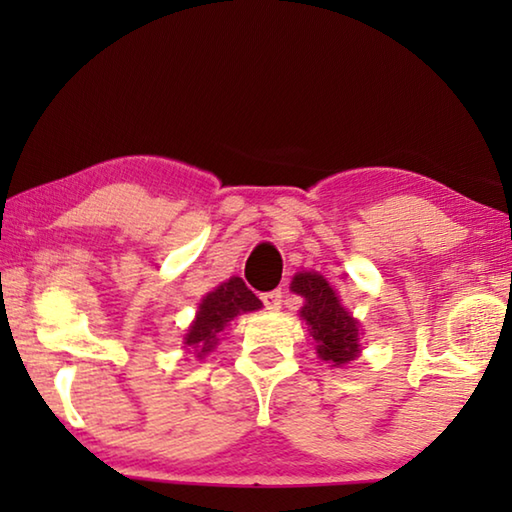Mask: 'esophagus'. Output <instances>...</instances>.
<instances>
[{
	"label": "esophagus",
	"mask_w": 512,
	"mask_h": 512,
	"mask_svg": "<svg viewBox=\"0 0 512 512\" xmlns=\"http://www.w3.org/2000/svg\"><path fill=\"white\" fill-rule=\"evenodd\" d=\"M262 302H264V307L271 309V311L280 309V305H282V293H280V291H266V293H262Z\"/></svg>",
	"instance_id": "34e87169"
}]
</instances>
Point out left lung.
Listing matches in <instances>:
<instances>
[{"mask_svg": "<svg viewBox=\"0 0 512 512\" xmlns=\"http://www.w3.org/2000/svg\"><path fill=\"white\" fill-rule=\"evenodd\" d=\"M291 291L305 298L300 318L309 325L320 361L345 366L359 357V320L341 305L336 291L320 273L300 271L293 275Z\"/></svg>", "mask_w": 512, "mask_h": 512, "instance_id": "8db88e82", "label": "left lung"}]
</instances>
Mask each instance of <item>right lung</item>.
I'll return each mask as SVG.
<instances>
[{
    "instance_id": "add662e5",
    "label": "right lung",
    "mask_w": 512,
    "mask_h": 512,
    "mask_svg": "<svg viewBox=\"0 0 512 512\" xmlns=\"http://www.w3.org/2000/svg\"><path fill=\"white\" fill-rule=\"evenodd\" d=\"M257 309H262V300L246 287L241 277L232 275L230 280L221 282L219 287L201 300L196 318L185 334V350L203 359L205 354H210L216 348L219 334L228 327L230 320Z\"/></svg>"
}]
</instances>
